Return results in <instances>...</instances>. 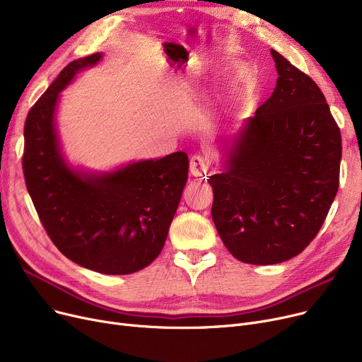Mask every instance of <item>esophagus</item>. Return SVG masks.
<instances>
[{"mask_svg":"<svg viewBox=\"0 0 362 362\" xmlns=\"http://www.w3.org/2000/svg\"><path fill=\"white\" fill-rule=\"evenodd\" d=\"M189 167H191V173L194 176H204L208 170V161L201 156H194L191 158V164H189Z\"/></svg>","mask_w":362,"mask_h":362,"instance_id":"1","label":"esophagus"}]
</instances>
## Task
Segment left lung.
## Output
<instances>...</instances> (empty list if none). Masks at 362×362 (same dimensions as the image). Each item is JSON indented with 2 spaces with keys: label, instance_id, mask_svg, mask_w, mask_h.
<instances>
[{
  "label": "left lung",
  "instance_id": "1",
  "mask_svg": "<svg viewBox=\"0 0 362 362\" xmlns=\"http://www.w3.org/2000/svg\"><path fill=\"white\" fill-rule=\"evenodd\" d=\"M272 97L245 122L210 177L211 216L229 252L269 265L307 248L337 194L341 136L329 104L308 74L276 49Z\"/></svg>",
  "mask_w": 362,
  "mask_h": 362
}]
</instances>
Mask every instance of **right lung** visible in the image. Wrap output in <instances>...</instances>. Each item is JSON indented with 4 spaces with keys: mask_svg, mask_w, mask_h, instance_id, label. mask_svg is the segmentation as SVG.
<instances>
[{
    "mask_svg": "<svg viewBox=\"0 0 362 362\" xmlns=\"http://www.w3.org/2000/svg\"><path fill=\"white\" fill-rule=\"evenodd\" d=\"M101 54L67 64L25 122L22 157L28 192L52 243L64 257L103 274H130L154 261L187 180L186 152L86 176L59 149L54 111L59 93Z\"/></svg>",
    "mask_w": 362,
    "mask_h": 362,
    "instance_id": "obj_1",
    "label": "right lung"
}]
</instances>
